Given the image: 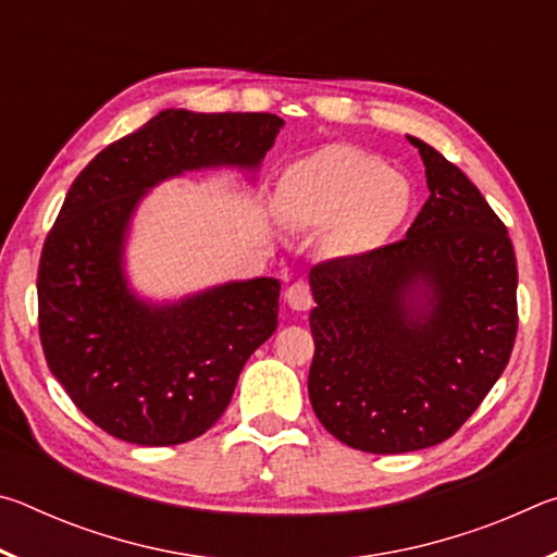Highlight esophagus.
I'll return each mask as SVG.
<instances>
[{"label": "esophagus", "mask_w": 557, "mask_h": 557, "mask_svg": "<svg viewBox=\"0 0 557 557\" xmlns=\"http://www.w3.org/2000/svg\"><path fill=\"white\" fill-rule=\"evenodd\" d=\"M285 299H287V305L295 309V312H307L314 301L312 289H309L307 282H295V285H289L285 292Z\"/></svg>", "instance_id": "34e87169"}]
</instances>
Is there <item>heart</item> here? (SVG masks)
Segmentation results:
<instances>
[{"instance_id": "b5f03b06", "label": "heart", "mask_w": 557, "mask_h": 557, "mask_svg": "<svg viewBox=\"0 0 557 557\" xmlns=\"http://www.w3.org/2000/svg\"><path fill=\"white\" fill-rule=\"evenodd\" d=\"M277 203L299 228H332V245L342 256H369L408 221L412 188L381 157L329 145L282 172Z\"/></svg>"}]
</instances>
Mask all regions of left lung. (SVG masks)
<instances>
[{
	"label": "left lung",
	"instance_id": "1",
	"mask_svg": "<svg viewBox=\"0 0 557 557\" xmlns=\"http://www.w3.org/2000/svg\"><path fill=\"white\" fill-rule=\"evenodd\" d=\"M408 143L430 199L405 238L309 272V400L336 440L373 455L455 435L504 373L518 329L506 225L461 169Z\"/></svg>",
	"mask_w": 557,
	"mask_h": 557
}]
</instances>
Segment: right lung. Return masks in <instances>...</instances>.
Returning a JSON list of instances; mask_svg holds the SVG:
<instances>
[{
	"label": "right lung",
	"mask_w": 557,
	"mask_h": 557,
	"mask_svg": "<svg viewBox=\"0 0 557 557\" xmlns=\"http://www.w3.org/2000/svg\"><path fill=\"white\" fill-rule=\"evenodd\" d=\"M285 120L162 110L75 176L39 262L46 363L83 414L145 447L203 435L245 361L275 334L280 282L235 280L176 301L129 287L125 240L149 188L196 169L256 172Z\"/></svg>",
	"instance_id": "1"
}]
</instances>
